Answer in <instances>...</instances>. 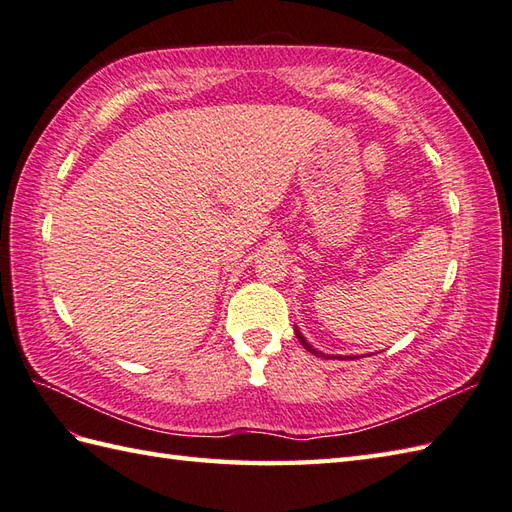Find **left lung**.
Instances as JSON below:
<instances>
[{
  "instance_id": "8db88e82",
  "label": "left lung",
  "mask_w": 512,
  "mask_h": 512,
  "mask_svg": "<svg viewBox=\"0 0 512 512\" xmlns=\"http://www.w3.org/2000/svg\"><path fill=\"white\" fill-rule=\"evenodd\" d=\"M295 334H297V339H299V343H301L303 347H306V350H308L310 354H314V356H319V358H330V354H323V352H319V350H314V347H312V345H310V343H308L306 339H303V334H301V332H299L297 328H295ZM332 358H334V356H332Z\"/></svg>"
}]
</instances>
